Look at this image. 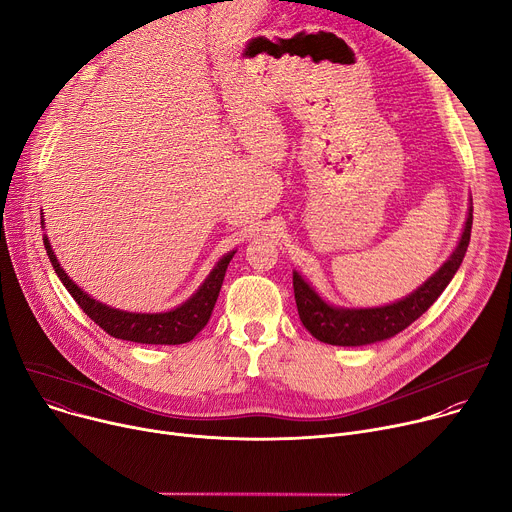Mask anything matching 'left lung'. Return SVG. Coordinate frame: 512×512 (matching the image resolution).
<instances>
[{
    "instance_id": "1",
    "label": "left lung",
    "mask_w": 512,
    "mask_h": 512,
    "mask_svg": "<svg viewBox=\"0 0 512 512\" xmlns=\"http://www.w3.org/2000/svg\"><path fill=\"white\" fill-rule=\"evenodd\" d=\"M472 208L463 226V235L457 243L453 255L431 275L429 280L414 290L410 296L380 308H335L324 302L304 280L294 271V296L298 314L310 335L322 343L359 347L376 341L390 339L404 331L406 327L423 316L433 302L443 294V290L453 280L463 257H466L470 235H472Z\"/></svg>"
}]
</instances>
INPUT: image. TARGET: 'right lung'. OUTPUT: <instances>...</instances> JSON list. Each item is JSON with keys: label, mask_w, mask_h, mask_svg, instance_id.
Listing matches in <instances>:
<instances>
[{"label": "right lung", "mask_w": 512, "mask_h": 512, "mask_svg": "<svg viewBox=\"0 0 512 512\" xmlns=\"http://www.w3.org/2000/svg\"><path fill=\"white\" fill-rule=\"evenodd\" d=\"M232 2V0H230ZM44 241L46 255H49L55 273L59 275V280L63 286L69 290L73 300L79 304V308L94 320L100 329H104L110 337L132 341V343H145V345H181L192 341L210 320V314L214 310L216 298L220 294L222 282H224V273L226 267L235 255V251L226 253L216 267L210 271L206 277V282L200 286V290L181 306L169 312H159V314H136V312H124L110 308L102 302H96L91 296H87L73 280H69V275L61 269L49 239Z\"/></svg>", "instance_id": "right-lung-1"}]
</instances>
